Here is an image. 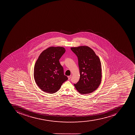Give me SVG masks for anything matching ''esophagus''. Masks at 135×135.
Here are the masks:
<instances>
[{"label": "esophagus", "instance_id": "34e87169", "mask_svg": "<svg viewBox=\"0 0 135 135\" xmlns=\"http://www.w3.org/2000/svg\"><path fill=\"white\" fill-rule=\"evenodd\" d=\"M71 75H69V76H68V79L70 80V79H71Z\"/></svg>", "mask_w": 135, "mask_h": 135}]
</instances>
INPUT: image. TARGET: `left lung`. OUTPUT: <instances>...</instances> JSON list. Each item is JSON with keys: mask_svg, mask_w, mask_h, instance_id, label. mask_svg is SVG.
Instances as JSON below:
<instances>
[{"mask_svg": "<svg viewBox=\"0 0 135 135\" xmlns=\"http://www.w3.org/2000/svg\"><path fill=\"white\" fill-rule=\"evenodd\" d=\"M77 56L79 68V80L75 87L82 95L95 90L101 83L102 69L100 59L93 50L87 46L70 48Z\"/></svg>", "mask_w": 135, "mask_h": 135, "instance_id": "1", "label": "left lung"}]
</instances>
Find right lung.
<instances>
[{
  "mask_svg": "<svg viewBox=\"0 0 135 135\" xmlns=\"http://www.w3.org/2000/svg\"><path fill=\"white\" fill-rule=\"evenodd\" d=\"M65 49L62 47H50L40 54L35 63L34 77L42 90L50 94L56 93L68 79L64 74L60 60Z\"/></svg>",
  "mask_w": 135,
  "mask_h": 135,
  "instance_id": "right-lung-1",
  "label": "right lung"
}]
</instances>
